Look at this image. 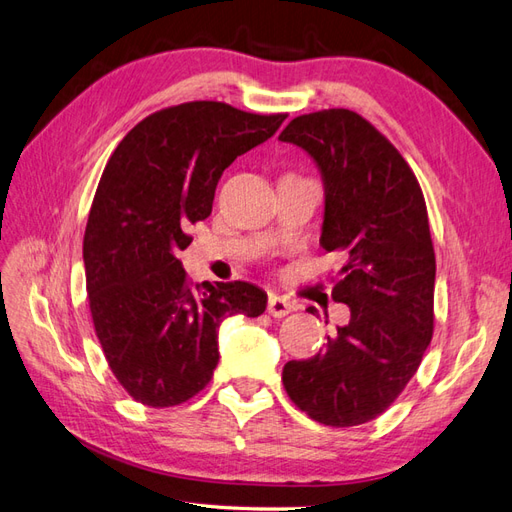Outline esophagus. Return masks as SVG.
Returning <instances> with one entry per match:
<instances>
[{"instance_id": "1", "label": "esophagus", "mask_w": 512, "mask_h": 512, "mask_svg": "<svg viewBox=\"0 0 512 512\" xmlns=\"http://www.w3.org/2000/svg\"><path fill=\"white\" fill-rule=\"evenodd\" d=\"M292 311H294L292 300H287L285 296H270L268 313L272 318H285V316H290Z\"/></svg>"}]
</instances>
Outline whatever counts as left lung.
<instances>
[{
    "label": "left lung",
    "instance_id": "obj_1",
    "mask_svg": "<svg viewBox=\"0 0 512 512\" xmlns=\"http://www.w3.org/2000/svg\"><path fill=\"white\" fill-rule=\"evenodd\" d=\"M279 140L320 170V244L346 257L333 300L350 309L316 357L285 363L283 385L316 422L359 426L389 409L430 344L437 266L426 201L398 149L357 112L296 116Z\"/></svg>",
    "mask_w": 512,
    "mask_h": 512
}]
</instances>
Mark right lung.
Listing matches in <instances>:
<instances>
[{
  "label": "right lung",
  "instance_id": "add662e5",
  "mask_svg": "<svg viewBox=\"0 0 512 512\" xmlns=\"http://www.w3.org/2000/svg\"><path fill=\"white\" fill-rule=\"evenodd\" d=\"M285 119L181 103L140 121L106 164L84 233L86 290L103 355L136 402L164 409L196 396L218 365L220 324L266 311L253 283L192 287L177 255L188 225L212 214L222 170Z\"/></svg>",
  "mask_w": 512,
  "mask_h": 512
}]
</instances>
